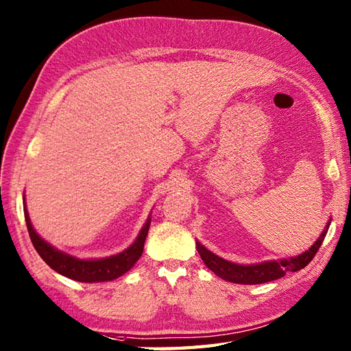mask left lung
I'll use <instances>...</instances> for the list:
<instances>
[{"instance_id":"obj_1","label":"left lung","mask_w":351,"mask_h":351,"mask_svg":"<svg viewBox=\"0 0 351 351\" xmlns=\"http://www.w3.org/2000/svg\"><path fill=\"white\" fill-rule=\"evenodd\" d=\"M330 222H328L326 228L317 239L315 243L311 246L308 251L298 256H291V258H282V260H274V261H264L258 264H236L221 258L216 254L210 252L208 249L202 246L199 241H197V249L201 256V260L204 261L206 266L213 271L215 275L225 279L228 282L234 284H246V285H254V284H264L269 281H275V279L282 278L287 271H298L303 267H306L314 258L318 249H320L323 240L328 234Z\"/></svg>"}]
</instances>
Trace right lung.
I'll list each match as a JSON object with an SVG mask.
<instances>
[{"instance_id":"obj_1","label":"right lung","mask_w":351,"mask_h":351,"mask_svg":"<svg viewBox=\"0 0 351 351\" xmlns=\"http://www.w3.org/2000/svg\"><path fill=\"white\" fill-rule=\"evenodd\" d=\"M23 215H25V222H27V228L29 232L31 241H33L36 251L42 256V260L48 264L51 269L58 271L60 275L80 282L112 281V279L120 278L121 275L126 274V271H129L135 266V263L139 260V256L143 255L144 241L152 222L149 216V219H147L144 227L141 228V231H139L136 240L128 249H124L123 252L106 256V258L82 260V258H77V256L69 255L63 251H58L57 247H53L51 243L45 241V239H42L37 234L29 221L25 197H23Z\"/></svg>"}]
</instances>
